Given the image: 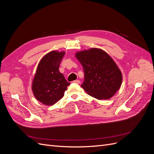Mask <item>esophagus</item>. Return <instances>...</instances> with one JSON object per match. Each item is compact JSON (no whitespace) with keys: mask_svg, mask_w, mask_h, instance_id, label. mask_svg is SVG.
I'll return each instance as SVG.
<instances>
[{"mask_svg":"<svg viewBox=\"0 0 154 154\" xmlns=\"http://www.w3.org/2000/svg\"><path fill=\"white\" fill-rule=\"evenodd\" d=\"M74 83H78V84H79V83H80V81L79 80H76L74 81Z\"/></svg>","mask_w":154,"mask_h":154,"instance_id":"34e87169","label":"esophagus"}]
</instances>
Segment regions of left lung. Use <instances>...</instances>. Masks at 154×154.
Segmentation results:
<instances>
[{
    "instance_id": "obj_1",
    "label": "left lung",
    "mask_w": 154,
    "mask_h": 154,
    "mask_svg": "<svg viewBox=\"0 0 154 154\" xmlns=\"http://www.w3.org/2000/svg\"><path fill=\"white\" fill-rule=\"evenodd\" d=\"M84 71L81 87L97 100H109L122 85V74L114 60L105 51L91 48L75 54Z\"/></svg>"
}]
</instances>
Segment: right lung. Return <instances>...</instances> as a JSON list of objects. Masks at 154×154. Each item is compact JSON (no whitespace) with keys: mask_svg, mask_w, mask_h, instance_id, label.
<instances>
[{"mask_svg":"<svg viewBox=\"0 0 154 154\" xmlns=\"http://www.w3.org/2000/svg\"><path fill=\"white\" fill-rule=\"evenodd\" d=\"M64 51H52L41 59L32 82L36 99L45 105H53L62 99L70 83L59 71Z\"/></svg>","mask_w":154,"mask_h":154,"instance_id":"obj_1","label":"right lung"}]
</instances>
